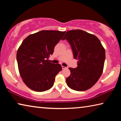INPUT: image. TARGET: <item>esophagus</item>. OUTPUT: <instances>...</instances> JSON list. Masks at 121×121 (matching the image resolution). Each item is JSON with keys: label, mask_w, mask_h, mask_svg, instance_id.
<instances>
[{"label": "esophagus", "mask_w": 121, "mask_h": 121, "mask_svg": "<svg viewBox=\"0 0 121 121\" xmlns=\"http://www.w3.org/2000/svg\"><path fill=\"white\" fill-rule=\"evenodd\" d=\"M62 69H65L68 68H67V67H64V66H62Z\"/></svg>", "instance_id": "obj_1"}]
</instances>
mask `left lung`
I'll return each mask as SVG.
<instances>
[{
	"instance_id": "1",
	"label": "left lung",
	"mask_w": 121,
	"mask_h": 121,
	"mask_svg": "<svg viewBox=\"0 0 121 121\" xmlns=\"http://www.w3.org/2000/svg\"><path fill=\"white\" fill-rule=\"evenodd\" d=\"M64 39L70 44L73 58L78 60L76 68H69L70 75L66 78L67 84L75 91L90 89L103 72L105 48L95 35L79 29L68 31Z\"/></svg>"
}]
</instances>
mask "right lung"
<instances>
[{
  "label": "right lung",
  "instance_id": "right-lung-1",
  "mask_svg": "<svg viewBox=\"0 0 121 121\" xmlns=\"http://www.w3.org/2000/svg\"><path fill=\"white\" fill-rule=\"evenodd\" d=\"M65 31L42 30L30 35L22 42L16 54L18 68L22 81L36 92L50 89L56 75L62 70L60 64L48 60L55 46Z\"/></svg>",
  "mask_w": 121,
  "mask_h": 121
}]
</instances>
